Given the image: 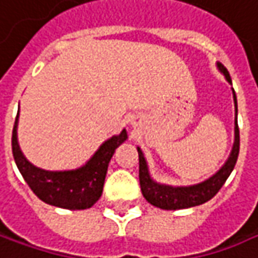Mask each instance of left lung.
Returning <instances> with one entry per match:
<instances>
[{
	"instance_id": "left-lung-1",
	"label": "left lung",
	"mask_w": 258,
	"mask_h": 258,
	"mask_svg": "<svg viewBox=\"0 0 258 258\" xmlns=\"http://www.w3.org/2000/svg\"><path fill=\"white\" fill-rule=\"evenodd\" d=\"M220 70L225 73L226 79L230 82L229 73L222 64H219ZM236 105V98H235ZM139 154V183H141V191L144 194L145 200L163 210H179V209H188L195 207L200 204H204L206 201L212 200L219 189L223 186L226 179L229 177L230 172L233 170L238 154H239V127L238 121L235 120V144L232 148L230 157L228 158L226 164L210 179H207L203 183L188 186V188H173V186H166V185H158L148 175L147 163L144 160L142 151L138 148Z\"/></svg>"
}]
</instances>
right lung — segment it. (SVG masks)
<instances>
[{"instance_id": "obj_1", "label": "right lung", "mask_w": 258, "mask_h": 258, "mask_svg": "<svg viewBox=\"0 0 258 258\" xmlns=\"http://www.w3.org/2000/svg\"><path fill=\"white\" fill-rule=\"evenodd\" d=\"M17 117L11 137L13 157L35 195L46 204L69 210H85L92 207L101 197L108 163L114 150L127 138L126 131L119 137H113L104 142L95 156L81 169L70 172H46L32 166L22 154L17 144Z\"/></svg>"}]
</instances>
